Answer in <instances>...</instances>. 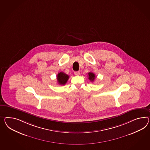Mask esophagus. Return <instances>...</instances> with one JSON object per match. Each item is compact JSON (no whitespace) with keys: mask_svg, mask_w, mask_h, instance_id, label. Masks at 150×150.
<instances>
[{"mask_svg":"<svg viewBox=\"0 0 150 150\" xmlns=\"http://www.w3.org/2000/svg\"><path fill=\"white\" fill-rule=\"evenodd\" d=\"M74 74L76 76H79L80 75V72L79 71H76V72H74Z\"/></svg>","mask_w":150,"mask_h":150,"instance_id":"esophagus-1","label":"esophagus"}]
</instances>
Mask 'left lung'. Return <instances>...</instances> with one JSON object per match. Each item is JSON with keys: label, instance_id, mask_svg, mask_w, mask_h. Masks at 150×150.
I'll return each mask as SVG.
<instances>
[{"label": "left lung", "instance_id": "1", "mask_svg": "<svg viewBox=\"0 0 150 150\" xmlns=\"http://www.w3.org/2000/svg\"><path fill=\"white\" fill-rule=\"evenodd\" d=\"M88 79L89 80L91 81H93L95 79V74L92 72H89L88 73Z\"/></svg>", "mask_w": 150, "mask_h": 150}]
</instances>
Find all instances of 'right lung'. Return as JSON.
<instances>
[{
	"mask_svg": "<svg viewBox=\"0 0 150 150\" xmlns=\"http://www.w3.org/2000/svg\"><path fill=\"white\" fill-rule=\"evenodd\" d=\"M57 77L58 84L61 85H64L68 81L69 78V76L62 72H61L58 73Z\"/></svg>",
	"mask_w": 150,
	"mask_h": 150,
	"instance_id": "add662e5",
	"label": "right lung"
}]
</instances>
